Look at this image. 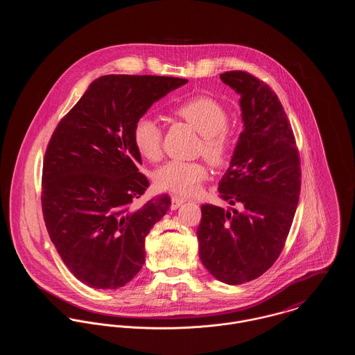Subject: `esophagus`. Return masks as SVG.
I'll list each match as a JSON object with an SVG mask.
<instances>
[{
  "instance_id": "obj_1",
  "label": "esophagus",
  "mask_w": 355,
  "mask_h": 355,
  "mask_svg": "<svg viewBox=\"0 0 355 355\" xmlns=\"http://www.w3.org/2000/svg\"><path fill=\"white\" fill-rule=\"evenodd\" d=\"M171 201H172L171 207H172V209H178L182 203L186 202L187 200L183 198V197H180V196H172V197H171Z\"/></svg>"
}]
</instances>
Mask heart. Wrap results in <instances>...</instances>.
<instances>
[{
	"label": "heart",
	"mask_w": 355,
	"mask_h": 355,
	"mask_svg": "<svg viewBox=\"0 0 355 355\" xmlns=\"http://www.w3.org/2000/svg\"><path fill=\"white\" fill-rule=\"evenodd\" d=\"M175 113L193 125L201 135L205 158L213 165L224 164L234 149V132L228 127V113L223 103L207 97L196 96L180 102ZM132 141L138 153L157 161L162 153L161 127L149 116H141L132 127ZM207 178V168L201 161L172 159L155 172V182L161 189L178 194H194Z\"/></svg>",
	"instance_id": "b5f03b06"
}]
</instances>
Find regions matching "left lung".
I'll return each mask as SVG.
<instances>
[{
    "mask_svg": "<svg viewBox=\"0 0 355 355\" xmlns=\"http://www.w3.org/2000/svg\"><path fill=\"white\" fill-rule=\"evenodd\" d=\"M220 79L241 96L242 120L220 198L239 209L205 203L197 230L203 266L220 282L243 284L265 273L288 236L301 193V159L276 93L245 71Z\"/></svg>",
    "mask_w": 355,
    "mask_h": 355,
    "instance_id": "obj_1",
    "label": "left lung"
}]
</instances>
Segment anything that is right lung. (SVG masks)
<instances>
[{
  "mask_svg": "<svg viewBox=\"0 0 355 355\" xmlns=\"http://www.w3.org/2000/svg\"><path fill=\"white\" fill-rule=\"evenodd\" d=\"M187 79L105 75L57 124L42 171V211L51 241L72 275L97 290L131 282L145 239L169 210L168 194L132 203L149 187L132 127L153 102Z\"/></svg>",
  "mask_w": 355,
  "mask_h": 355,
  "instance_id": "1",
  "label": "right lung"
}]
</instances>
